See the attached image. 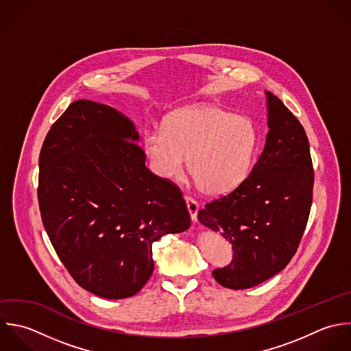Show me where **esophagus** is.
I'll return each mask as SVG.
<instances>
[{"label":"esophagus","instance_id":"34e87169","mask_svg":"<svg viewBox=\"0 0 351 351\" xmlns=\"http://www.w3.org/2000/svg\"><path fill=\"white\" fill-rule=\"evenodd\" d=\"M184 201H186V205H187V209H189L191 220L197 221V216H198V210H199V204L193 197H189V195L184 197Z\"/></svg>","mask_w":351,"mask_h":351}]
</instances>
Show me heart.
Wrapping results in <instances>:
<instances>
[{"mask_svg":"<svg viewBox=\"0 0 351 351\" xmlns=\"http://www.w3.org/2000/svg\"><path fill=\"white\" fill-rule=\"evenodd\" d=\"M258 145L254 123L246 116L212 106L178 109L161 128L142 134V149L152 169L161 178H179L187 157L189 171L208 195H226L249 176Z\"/></svg>","mask_w":351,"mask_h":351,"instance_id":"heart-1","label":"heart"}]
</instances>
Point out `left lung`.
Wrapping results in <instances>:
<instances>
[{"label": "left lung", "instance_id": "8db88e82", "mask_svg": "<svg viewBox=\"0 0 351 351\" xmlns=\"http://www.w3.org/2000/svg\"><path fill=\"white\" fill-rule=\"evenodd\" d=\"M265 94L269 132L264 152L237 190L198 212L204 226L232 245L231 264L213 271L216 282L232 290L254 287L286 268L312 206L315 172L306 132L276 95Z\"/></svg>", "mask_w": 351, "mask_h": 351}]
</instances>
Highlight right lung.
Returning a JSON list of instances; mask_svg holds the SVG:
<instances>
[{"instance_id": "add662e5", "label": "right lung", "mask_w": 351, "mask_h": 351, "mask_svg": "<svg viewBox=\"0 0 351 351\" xmlns=\"http://www.w3.org/2000/svg\"><path fill=\"white\" fill-rule=\"evenodd\" d=\"M136 141L128 117L79 99L50 127L39 154L49 239L73 280L106 300L135 295L153 274V242L191 224L182 191L146 168Z\"/></svg>"}]
</instances>
